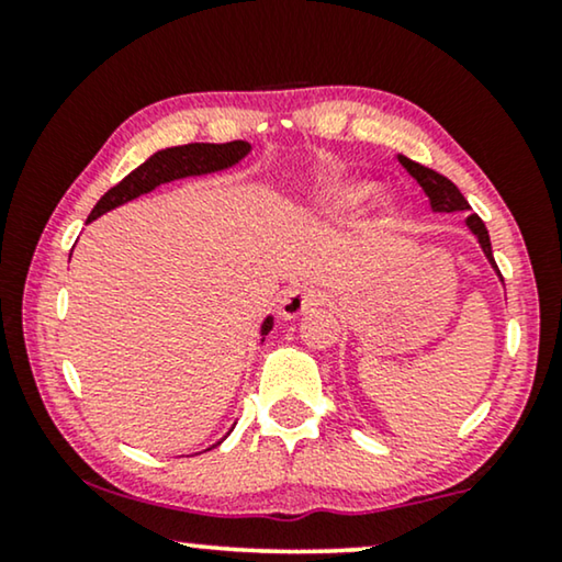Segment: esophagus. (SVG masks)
Masks as SVG:
<instances>
[{
  "instance_id": "34e87169",
  "label": "esophagus",
  "mask_w": 562,
  "mask_h": 562,
  "mask_svg": "<svg viewBox=\"0 0 562 562\" xmlns=\"http://www.w3.org/2000/svg\"><path fill=\"white\" fill-rule=\"evenodd\" d=\"M322 302H325V291L314 286H294L283 291L279 314L283 319H296L299 314H304L306 310H312V306H317Z\"/></svg>"
}]
</instances>
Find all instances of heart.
<instances>
[{"instance_id": "obj_1", "label": "heart", "mask_w": 562, "mask_h": 562, "mask_svg": "<svg viewBox=\"0 0 562 562\" xmlns=\"http://www.w3.org/2000/svg\"><path fill=\"white\" fill-rule=\"evenodd\" d=\"M368 194H371V187H366V183H337V187H333L325 196H322V204H325L329 212H350L356 210Z\"/></svg>"}]
</instances>
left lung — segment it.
I'll return each instance as SVG.
<instances>
[{
	"label": "left lung",
	"mask_w": 562,
	"mask_h": 562,
	"mask_svg": "<svg viewBox=\"0 0 562 562\" xmlns=\"http://www.w3.org/2000/svg\"><path fill=\"white\" fill-rule=\"evenodd\" d=\"M398 164H402L406 171L417 179L419 187L425 189V194L429 196V204H432L435 212H468L471 210V204L465 202V196L460 194V189L450 179H445L442 173H437V171H432V168H427L422 164H414V160H409L406 156H398ZM465 222H468V227H471V233L479 237L481 248H483V252H486V258L491 260V266L498 271L494 252H491L488 229H486V225H483V220L479 217V214H468Z\"/></svg>",
	"instance_id": "1"
}]
</instances>
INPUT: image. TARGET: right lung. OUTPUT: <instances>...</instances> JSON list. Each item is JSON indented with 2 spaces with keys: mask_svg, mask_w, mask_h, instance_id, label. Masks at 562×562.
Masks as SVG:
<instances>
[{
  "mask_svg": "<svg viewBox=\"0 0 562 562\" xmlns=\"http://www.w3.org/2000/svg\"><path fill=\"white\" fill-rule=\"evenodd\" d=\"M250 153V145L245 140L233 143H189L179 145V148H166L158 150L156 156H150L143 166H137L133 173H127L117 187H112L106 194L99 199L94 210L89 214V222L102 217L104 212L114 210V206L130 202V199L148 194L160 183L173 181V179H187V176H202L212 171H222V168L235 166L237 160H243ZM273 327V319L268 317L260 327V333L268 335Z\"/></svg>",
  "mask_w": 562,
  "mask_h": 562,
  "instance_id": "1",
  "label": "right lung"
}]
</instances>
